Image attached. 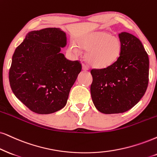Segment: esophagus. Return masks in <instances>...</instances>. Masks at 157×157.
<instances>
[{
	"mask_svg": "<svg viewBox=\"0 0 157 157\" xmlns=\"http://www.w3.org/2000/svg\"><path fill=\"white\" fill-rule=\"evenodd\" d=\"M82 70L83 71H88L89 70L88 67L85 64H82Z\"/></svg>",
	"mask_w": 157,
	"mask_h": 157,
	"instance_id": "obj_1",
	"label": "esophagus"
}]
</instances>
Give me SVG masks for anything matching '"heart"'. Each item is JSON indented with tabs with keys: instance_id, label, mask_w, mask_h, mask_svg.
<instances>
[{
	"instance_id": "1",
	"label": "heart",
	"mask_w": 157,
	"mask_h": 157,
	"mask_svg": "<svg viewBox=\"0 0 157 157\" xmlns=\"http://www.w3.org/2000/svg\"><path fill=\"white\" fill-rule=\"evenodd\" d=\"M79 46L87 51L85 60L91 67L96 69H106L114 64L120 58L122 45L118 37L113 36L106 31L91 33L79 38ZM69 49L78 54L79 49L71 43Z\"/></svg>"
}]
</instances>
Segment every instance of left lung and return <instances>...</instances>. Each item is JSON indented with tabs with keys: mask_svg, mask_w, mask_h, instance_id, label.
Segmentation results:
<instances>
[{
	"mask_svg": "<svg viewBox=\"0 0 157 157\" xmlns=\"http://www.w3.org/2000/svg\"><path fill=\"white\" fill-rule=\"evenodd\" d=\"M119 37L122 48L117 61L108 68L90 71L93 104L107 114L132 108L144 96L148 83L149 59L142 43L125 32Z\"/></svg>",
	"mask_w": 157,
	"mask_h": 157,
	"instance_id": "8db88e82",
	"label": "left lung"
}]
</instances>
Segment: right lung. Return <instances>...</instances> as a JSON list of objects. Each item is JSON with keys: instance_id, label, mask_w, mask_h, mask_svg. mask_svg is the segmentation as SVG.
Listing matches in <instances>:
<instances>
[{"instance_id": "add662e5", "label": "right lung", "mask_w": 157, "mask_h": 157, "mask_svg": "<svg viewBox=\"0 0 157 157\" xmlns=\"http://www.w3.org/2000/svg\"><path fill=\"white\" fill-rule=\"evenodd\" d=\"M67 44L60 28L27 33L13 53L9 82L15 96L33 112L48 114L66 106L69 91L82 69L78 61L61 53Z\"/></svg>"}]
</instances>
